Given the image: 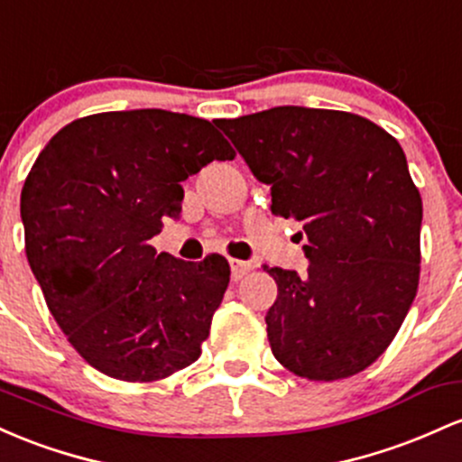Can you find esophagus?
<instances>
[{
    "label": "esophagus",
    "mask_w": 462,
    "mask_h": 462,
    "mask_svg": "<svg viewBox=\"0 0 462 462\" xmlns=\"http://www.w3.org/2000/svg\"><path fill=\"white\" fill-rule=\"evenodd\" d=\"M231 279L233 282H240L245 274L251 271V263L248 262H240V259H231Z\"/></svg>",
    "instance_id": "obj_1"
}]
</instances>
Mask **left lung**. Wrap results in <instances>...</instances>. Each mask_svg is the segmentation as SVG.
Segmentation results:
<instances>
[{
  "label": "left lung",
  "mask_w": 462,
  "mask_h": 462,
  "mask_svg": "<svg viewBox=\"0 0 462 462\" xmlns=\"http://www.w3.org/2000/svg\"><path fill=\"white\" fill-rule=\"evenodd\" d=\"M273 214L303 225L308 274L263 266L277 282L266 314L274 357L314 382L373 365L402 328L419 286L423 205L395 137L366 117L274 106L216 119Z\"/></svg>",
  "instance_id": "1"
}]
</instances>
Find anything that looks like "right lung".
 I'll return each instance as SVG.
<instances>
[{
    "label": "right lung",
    "instance_id": "right-lung-1",
    "mask_svg": "<svg viewBox=\"0 0 462 462\" xmlns=\"http://www.w3.org/2000/svg\"><path fill=\"white\" fill-rule=\"evenodd\" d=\"M233 157L211 122L163 108L80 117L41 150L22 189L25 255L93 369L154 382L199 360L229 263L183 262L150 240L179 217L180 183Z\"/></svg>",
    "mask_w": 462,
    "mask_h": 462
}]
</instances>
